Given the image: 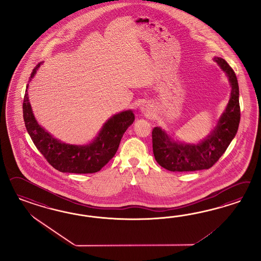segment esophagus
I'll list each match as a JSON object with an SVG mask.
<instances>
[{
    "label": "esophagus",
    "mask_w": 261,
    "mask_h": 261,
    "mask_svg": "<svg viewBox=\"0 0 261 261\" xmlns=\"http://www.w3.org/2000/svg\"><path fill=\"white\" fill-rule=\"evenodd\" d=\"M140 110L142 111V113H143V114L150 115V108L148 107V104H146V103L142 104V106L140 107Z\"/></svg>",
    "instance_id": "1"
}]
</instances>
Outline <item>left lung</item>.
I'll return each instance as SVG.
<instances>
[{
  "mask_svg": "<svg viewBox=\"0 0 261 261\" xmlns=\"http://www.w3.org/2000/svg\"><path fill=\"white\" fill-rule=\"evenodd\" d=\"M230 83L229 103L214 130L199 143L174 141L161 127L152 131L153 153L160 166L169 171H196L208 169L219 160L236 137L240 121L239 88L237 75L221 57H214Z\"/></svg>",
  "mask_w": 261,
  "mask_h": 261,
  "instance_id": "8db88e82",
  "label": "left lung"
}]
</instances>
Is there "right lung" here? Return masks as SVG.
<instances>
[{
  "mask_svg": "<svg viewBox=\"0 0 261 261\" xmlns=\"http://www.w3.org/2000/svg\"><path fill=\"white\" fill-rule=\"evenodd\" d=\"M41 64L42 62L33 69L30 81ZM28 89L29 84L23 103L27 131L47 163L60 172L87 174L99 171L115 156L124 132L134 122L133 111H123L111 117L91 143L86 145L68 144L54 138L37 122L30 103Z\"/></svg>",
  "mask_w": 261,
  "mask_h": 261,
  "instance_id": "right-lung-1",
  "label": "right lung"
}]
</instances>
